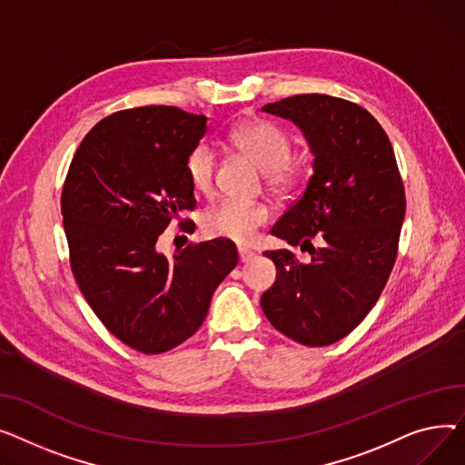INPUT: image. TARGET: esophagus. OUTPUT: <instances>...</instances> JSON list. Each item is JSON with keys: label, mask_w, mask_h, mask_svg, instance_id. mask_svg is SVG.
<instances>
[{"label": "esophagus", "mask_w": 465, "mask_h": 465, "mask_svg": "<svg viewBox=\"0 0 465 465\" xmlns=\"http://www.w3.org/2000/svg\"><path fill=\"white\" fill-rule=\"evenodd\" d=\"M238 257H240V262H248V261H252L255 257V253L252 250H248V248H243V245H240V248H238Z\"/></svg>", "instance_id": "34e87169"}]
</instances>
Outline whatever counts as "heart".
Masks as SVG:
<instances>
[{"label": "heart", "instance_id": "obj_1", "mask_svg": "<svg viewBox=\"0 0 465 465\" xmlns=\"http://www.w3.org/2000/svg\"><path fill=\"white\" fill-rule=\"evenodd\" d=\"M231 144L266 173V182L274 189L291 187L298 173L291 165L292 143L289 134L262 120L242 124L229 134ZM185 176L199 195H210L215 178V153L201 144L185 159ZM270 220L262 203L223 201L203 213V232L210 238H225L238 243L253 240L257 231Z\"/></svg>", "mask_w": 465, "mask_h": 465}]
</instances>
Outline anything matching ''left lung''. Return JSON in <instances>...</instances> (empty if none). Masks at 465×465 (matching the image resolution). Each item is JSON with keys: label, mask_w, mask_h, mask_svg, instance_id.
<instances>
[{"label": "left lung", "mask_w": 465, "mask_h": 465, "mask_svg": "<svg viewBox=\"0 0 465 465\" xmlns=\"http://www.w3.org/2000/svg\"><path fill=\"white\" fill-rule=\"evenodd\" d=\"M262 111L291 120L313 153V176L270 229L310 253L264 252L278 276L261 296L276 331L322 347L364 321L392 272L405 215V193L387 133L357 103L304 94Z\"/></svg>", "instance_id": "obj_1"}]
</instances>
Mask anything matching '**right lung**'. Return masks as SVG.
Instances as JSON below:
<instances>
[{"label":"right lung","instance_id":"right-lung-1","mask_svg":"<svg viewBox=\"0 0 465 465\" xmlns=\"http://www.w3.org/2000/svg\"><path fill=\"white\" fill-rule=\"evenodd\" d=\"M208 118L176 106H139L101 120L80 143L62 191L71 270L99 321L146 354L193 336L213 291L238 264L215 238L171 259L157 238L195 208L185 159Z\"/></svg>","mask_w":465,"mask_h":465}]
</instances>
